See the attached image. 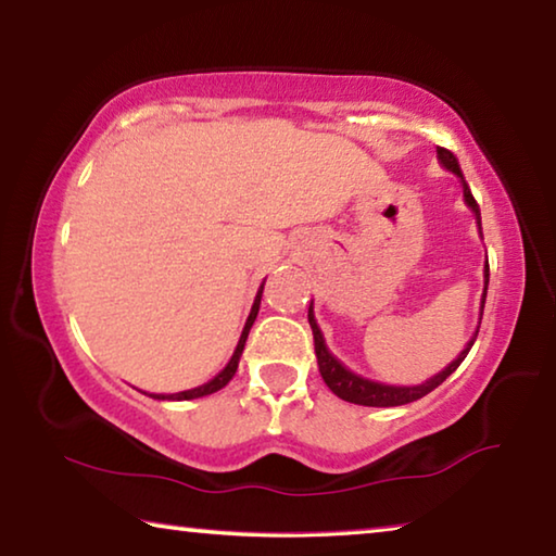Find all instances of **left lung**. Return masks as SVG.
<instances>
[{
    "label": "left lung",
    "instance_id": "left-lung-1",
    "mask_svg": "<svg viewBox=\"0 0 556 556\" xmlns=\"http://www.w3.org/2000/svg\"><path fill=\"white\" fill-rule=\"evenodd\" d=\"M437 156L439 162L444 164V168L448 172H454L460 181H464V174H460V166H458V159L448 152L444 147H437ZM464 201L470 211L476 213L478 225H481V211H478V203L473 199V193H470L468 184L464 181ZM485 291H488V265H485V289H483V299H481V316H483V306H485ZM308 326H312L314 331V348H316V357H318V372H321L324 382L328 384V390H331L336 397H341L345 402H353V404H363V407H400V404H409L414 400H421L425 394H429L431 390H437L441 382H444L451 372H454L460 363H464V357L468 355L470 345H473L476 336L470 338L466 343L464 351L456 357L454 363L448 365V368L441 370L434 378L421 382V384H414V388H397V384H382V382H375L368 378H361V375H355L353 370H348L341 361H336L333 353L326 348L324 341V333L321 328H318L316 318H314V301L312 306H308ZM481 326V324H478Z\"/></svg>",
    "mask_w": 556,
    "mask_h": 556
}]
</instances>
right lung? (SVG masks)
Listing matches in <instances>:
<instances>
[{
	"label": "right lung",
	"instance_id": "right-lung-1",
	"mask_svg": "<svg viewBox=\"0 0 556 556\" xmlns=\"http://www.w3.org/2000/svg\"><path fill=\"white\" fill-rule=\"evenodd\" d=\"M262 289H265V281H262V287H260V291H257L255 304H252V312H250V316H248V324H244V328H242V336H240V341H238V348H235V353H232V357L228 361V365H225V368H223L218 375H215V378H213L211 382L201 384V388H193V390H186V392H176V394H156V400H195V397H205V394H213V392L223 390L225 384H228V382L232 380L235 370H238V363H240V355H242L244 341H248L250 328H252V324H255L257 312H260Z\"/></svg>",
	"mask_w": 556,
	"mask_h": 556
}]
</instances>
